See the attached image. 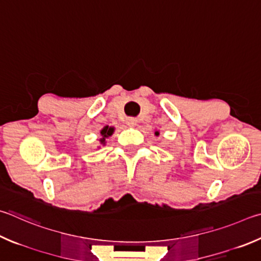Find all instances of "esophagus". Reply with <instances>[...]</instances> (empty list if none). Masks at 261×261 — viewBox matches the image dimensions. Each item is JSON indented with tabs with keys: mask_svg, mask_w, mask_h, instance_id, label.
Returning <instances> with one entry per match:
<instances>
[{
	"mask_svg": "<svg viewBox=\"0 0 261 261\" xmlns=\"http://www.w3.org/2000/svg\"><path fill=\"white\" fill-rule=\"evenodd\" d=\"M126 124L129 126H135L137 124V120L134 117H129L126 118Z\"/></svg>",
	"mask_w": 261,
	"mask_h": 261,
	"instance_id": "esophagus-1",
	"label": "esophagus"
}]
</instances>
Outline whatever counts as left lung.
I'll use <instances>...</instances> for the list:
<instances>
[{"label":"left lung","mask_w":261,"mask_h":261,"mask_svg":"<svg viewBox=\"0 0 261 261\" xmlns=\"http://www.w3.org/2000/svg\"><path fill=\"white\" fill-rule=\"evenodd\" d=\"M155 135H156V136H159V132H155Z\"/></svg>","instance_id":"left-lung-1"}]
</instances>
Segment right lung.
<instances>
[{
    "label": "right lung",
    "mask_w": 261,
    "mask_h": 261,
    "mask_svg": "<svg viewBox=\"0 0 261 261\" xmlns=\"http://www.w3.org/2000/svg\"><path fill=\"white\" fill-rule=\"evenodd\" d=\"M113 131H114V129H113V127H108V126L103 127V129L100 131V134L102 136V138L100 139L101 143H105V138H107V137H110L113 134Z\"/></svg>",
    "instance_id": "obj_1"
}]
</instances>
